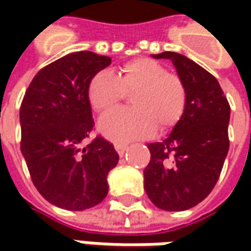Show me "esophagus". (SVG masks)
<instances>
[{
  "instance_id": "obj_1",
  "label": "esophagus",
  "mask_w": 251,
  "mask_h": 251,
  "mask_svg": "<svg viewBox=\"0 0 251 251\" xmlns=\"http://www.w3.org/2000/svg\"><path fill=\"white\" fill-rule=\"evenodd\" d=\"M114 150L117 151V153L123 156L124 152L127 150V144H121V142H114Z\"/></svg>"
}]
</instances>
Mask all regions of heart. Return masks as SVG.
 Instances as JSON below:
<instances>
[{
    "instance_id": "heart-1",
    "label": "heart",
    "mask_w": 251,
    "mask_h": 251,
    "mask_svg": "<svg viewBox=\"0 0 251 251\" xmlns=\"http://www.w3.org/2000/svg\"><path fill=\"white\" fill-rule=\"evenodd\" d=\"M126 95H132V109H121L106 114L99 121V130L113 141L147 138L158 130L169 131L183 117L186 109V88L177 75L151 58H135L121 67L117 75L99 71L88 85L92 109L107 113Z\"/></svg>"
}]
</instances>
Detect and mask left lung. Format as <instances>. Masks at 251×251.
Wrapping results in <instances>:
<instances>
[{
  "label": "left lung",
  "instance_id": "1",
  "mask_svg": "<svg viewBox=\"0 0 251 251\" xmlns=\"http://www.w3.org/2000/svg\"><path fill=\"white\" fill-rule=\"evenodd\" d=\"M170 60L186 88V109L172 132L148 144L151 160L144 188L160 209L184 211L201 202L215 187L229 151L230 106L217 78L186 55L153 54Z\"/></svg>",
  "mask_w": 251,
  "mask_h": 251
}]
</instances>
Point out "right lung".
<instances>
[{
	"label": "right lung",
	"instance_id": "1",
	"mask_svg": "<svg viewBox=\"0 0 251 251\" xmlns=\"http://www.w3.org/2000/svg\"><path fill=\"white\" fill-rule=\"evenodd\" d=\"M110 57L76 51L34 75L21 104V151L34 187L55 207L83 211L107 196V175L119 162L113 144L98 135L88 99L93 75Z\"/></svg>",
	"mask_w": 251,
	"mask_h": 251
}]
</instances>
